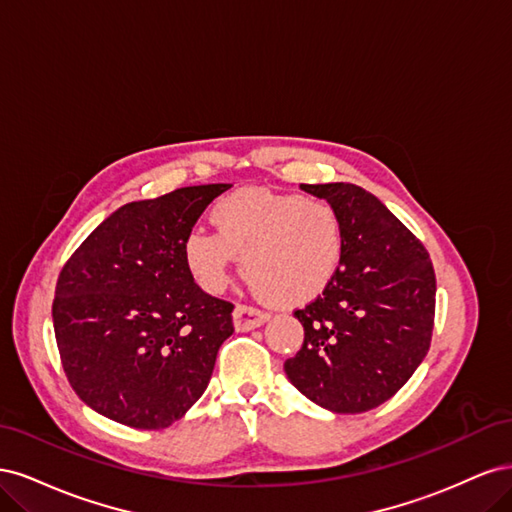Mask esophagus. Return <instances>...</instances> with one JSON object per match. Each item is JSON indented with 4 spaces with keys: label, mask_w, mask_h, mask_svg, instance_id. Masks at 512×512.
Listing matches in <instances>:
<instances>
[{
    "label": "esophagus",
    "mask_w": 512,
    "mask_h": 512,
    "mask_svg": "<svg viewBox=\"0 0 512 512\" xmlns=\"http://www.w3.org/2000/svg\"><path fill=\"white\" fill-rule=\"evenodd\" d=\"M269 320V316L265 312H260V309L254 307H247V305H237L235 312H232V324H235L237 331H250L260 327V324H265Z\"/></svg>",
    "instance_id": "obj_1"
}]
</instances>
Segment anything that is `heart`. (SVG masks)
I'll use <instances>...</instances> for the list:
<instances>
[{
	"label": "heart",
	"mask_w": 512,
	"mask_h": 512,
	"mask_svg": "<svg viewBox=\"0 0 512 512\" xmlns=\"http://www.w3.org/2000/svg\"><path fill=\"white\" fill-rule=\"evenodd\" d=\"M209 220L215 232L194 228L181 243L185 271L209 294L226 290L241 254L247 284L280 307L314 301L344 265V218L324 198L239 190L220 198Z\"/></svg>",
	"instance_id": "obj_1"
}]
</instances>
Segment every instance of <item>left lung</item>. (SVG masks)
I'll return each mask as SVG.
<instances>
[{"label":"left lung","instance_id":"8db88e82","mask_svg":"<svg viewBox=\"0 0 512 512\" xmlns=\"http://www.w3.org/2000/svg\"><path fill=\"white\" fill-rule=\"evenodd\" d=\"M342 213L344 265L294 316L303 346L284 363L288 380L320 408H378L423 363L436 316L429 254L380 200L354 183H301Z\"/></svg>","mask_w":512,"mask_h":512}]
</instances>
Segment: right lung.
Wrapping results in <instances>:
<instances>
[{"label": "right lung", "mask_w": 512, "mask_h": 512, "mask_svg": "<svg viewBox=\"0 0 512 512\" xmlns=\"http://www.w3.org/2000/svg\"><path fill=\"white\" fill-rule=\"evenodd\" d=\"M228 188L190 185L123 205L61 269L55 339L70 386L91 410L134 429H164L205 393L235 331V305L196 286L181 243Z\"/></svg>", "instance_id": "1"}]
</instances>
